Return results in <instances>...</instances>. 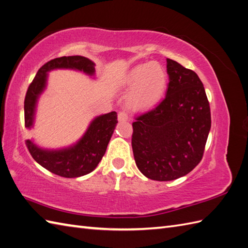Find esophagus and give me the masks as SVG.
Returning <instances> with one entry per match:
<instances>
[{
	"mask_svg": "<svg viewBox=\"0 0 248 248\" xmlns=\"http://www.w3.org/2000/svg\"><path fill=\"white\" fill-rule=\"evenodd\" d=\"M128 118H129V115L126 114V112L120 111L118 113V120H119V122H126V120H128Z\"/></svg>",
	"mask_w": 248,
	"mask_h": 248,
	"instance_id": "1",
	"label": "esophagus"
}]
</instances>
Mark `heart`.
I'll return each instance as SVG.
<instances>
[{"label": "heart", "instance_id": "b5f03b06", "mask_svg": "<svg viewBox=\"0 0 248 248\" xmlns=\"http://www.w3.org/2000/svg\"><path fill=\"white\" fill-rule=\"evenodd\" d=\"M168 82V74L158 62H147L134 66L125 76L124 83L134 86L129 103L134 108H148L163 96Z\"/></svg>", "mask_w": 248, "mask_h": 248}]
</instances>
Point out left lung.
Listing matches in <instances>:
<instances>
[{
    "label": "left lung",
    "mask_w": 248,
    "mask_h": 248,
    "mask_svg": "<svg viewBox=\"0 0 248 248\" xmlns=\"http://www.w3.org/2000/svg\"><path fill=\"white\" fill-rule=\"evenodd\" d=\"M167 73L165 99L132 124L137 168L159 182L176 180L197 167L211 126L209 102L198 75L171 59Z\"/></svg>",
    "instance_id": "left-lung-1"
}]
</instances>
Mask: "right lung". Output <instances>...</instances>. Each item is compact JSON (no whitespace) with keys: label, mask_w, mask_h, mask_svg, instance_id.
<instances>
[{"label":"right lung","mask_w":248,"mask_h":248,"mask_svg":"<svg viewBox=\"0 0 248 248\" xmlns=\"http://www.w3.org/2000/svg\"><path fill=\"white\" fill-rule=\"evenodd\" d=\"M57 68L76 70L89 76L95 75V63L82 56L60 57L46 62L40 67L26 92L24 100L25 128L31 129L33 126L37 102L46 88L47 73ZM117 123L116 112L97 116L92 120L88 130L76 143L58 150L40 148L31 140H26V146L32 158L51 173L68 178L79 177L89 174L99 164Z\"/></svg>","instance_id":"add662e5"}]
</instances>
